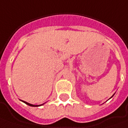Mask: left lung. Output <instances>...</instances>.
<instances>
[{
  "label": "left lung",
  "instance_id": "8db88e82",
  "mask_svg": "<svg viewBox=\"0 0 128 128\" xmlns=\"http://www.w3.org/2000/svg\"><path fill=\"white\" fill-rule=\"evenodd\" d=\"M114 96V94H113V95H112V96H111V97H110V98H112V96Z\"/></svg>",
  "mask_w": 128,
  "mask_h": 128
}]
</instances>
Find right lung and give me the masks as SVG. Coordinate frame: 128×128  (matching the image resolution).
I'll list each match as a JSON object with an SVG mask.
<instances>
[{
    "mask_svg": "<svg viewBox=\"0 0 128 128\" xmlns=\"http://www.w3.org/2000/svg\"><path fill=\"white\" fill-rule=\"evenodd\" d=\"M23 103H24L25 104H27V105H28V106H32V107H38V106H42V105H44V104H41V105H33V104H29V103H28V102H26V101H24V100H22Z\"/></svg>",
    "mask_w": 128,
    "mask_h": 128,
    "instance_id": "1",
    "label": "right lung"
}]
</instances>
